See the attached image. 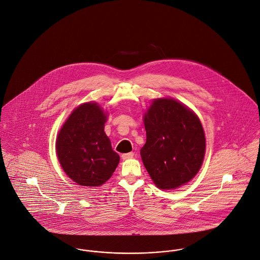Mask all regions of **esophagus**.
<instances>
[{
	"mask_svg": "<svg viewBox=\"0 0 260 260\" xmlns=\"http://www.w3.org/2000/svg\"><path fill=\"white\" fill-rule=\"evenodd\" d=\"M133 156H134V152H129V153L122 154V158L123 159H129V158H132Z\"/></svg>",
	"mask_w": 260,
	"mask_h": 260,
	"instance_id": "1",
	"label": "esophagus"
}]
</instances>
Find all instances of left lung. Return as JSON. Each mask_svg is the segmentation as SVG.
<instances>
[{"mask_svg":"<svg viewBox=\"0 0 260 260\" xmlns=\"http://www.w3.org/2000/svg\"><path fill=\"white\" fill-rule=\"evenodd\" d=\"M146 143L140 150L150 177L161 189H174L200 171L206 150L198 116L173 99L153 100L144 115Z\"/></svg>","mask_w":260,"mask_h":260,"instance_id":"1","label":"left lung"}]
</instances>
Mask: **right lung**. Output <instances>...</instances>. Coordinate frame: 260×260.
Returning <instances> with one entry per match:
<instances>
[{"instance_id": "right-lung-1", "label": "right lung", "mask_w": 260, "mask_h": 260, "mask_svg": "<svg viewBox=\"0 0 260 260\" xmlns=\"http://www.w3.org/2000/svg\"><path fill=\"white\" fill-rule=\"evenodd\" d=\"M106 120V113L96 103H85L73 111L58 133V160L64 173L80 185H102L120 161L104 131Z\"/></svg>"}]
</instances>
